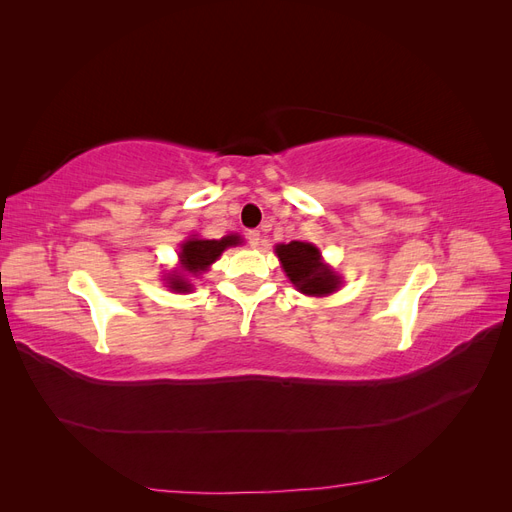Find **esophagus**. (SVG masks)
Here are the masks:
<instances>
[{"instance_id": "34e87169", "label": "esophagus", "mask_w": 512, "mask_h": 512, "mask_svg": "<svg viewBox=\"0 0 512 512\" xmlns=\"http://www.w3.org/2000/svg\"><path fill=\"white\" fill-rule=\"evenodd\" d=\"M247 243H250L252 247H258V245L262 243L260 232H258V230H250V232H247Z\"/></svg>"}]
</instances>
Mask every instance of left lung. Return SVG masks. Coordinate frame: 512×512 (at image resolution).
I'll return each mask as SVG.
<instances>
[{
	"instance_id": "left-lung-1",
	"label": "left lung",
	"mask_w": 512,
	"mask_h": 512,
	"mask_svg": "<svg viewBox=\"0 0 512 512\" xmlns=\"http://www.w3.org/2000/svg\"><path fill=\"white\" fill-rule=\"evenodd\" d=\"M275 254L280 258L288 280L309 297H327L342 284V277L327 262H322L320 250L312 243H280L275 245Z\"/></svg>"
}]
</instances>
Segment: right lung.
I'll return each instance as SVG.
<instances>
[{
	"instance_id": "1",
	"label": "right lung",
	"mask_w": 512,
	"mask_h": 512,
	"mask_svg": "<svg viewBox=\"0 0 512 512\" xmlns=\"http://www.w3.org/2000/svg\"><path fill=\"white\" fill-rule=\"evenodd\" d=\"M239 243H241L239 235H228L222 239H200L194 235L188 241H183L181 252H179L181 269L173 271L166 277L168 288L175 292H190L192 284L188 282V277L207 271L213 262L222 256L226 247L239 245Z\"/></svg>"
}]
</instances>
